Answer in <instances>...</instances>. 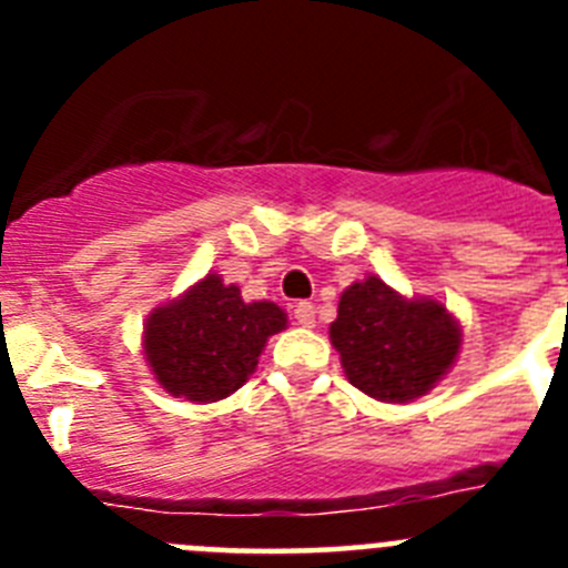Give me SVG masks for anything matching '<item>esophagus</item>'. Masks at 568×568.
<instances>
[{"label": "esophagus", "instance_id": "34e87169", "mask_svg": "<svg viewBox=\"0 0 568 568\" xmlns=\"http://www.w3.org/2000/svg\"><path fill=\"white\" fill-rule=\"evenodd\" d=\"M295 321H298L301 327H315V307L310 301H298L295 304Z\"/></svg>", "mask_w": 568, "mask_h": 568}]
</instances>
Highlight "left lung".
<instances>
[{
    "instance_id": "obj_1",
    "label": "left lung",
    "mask_w": 568,
    "mask_h": 568,
    "mask_svg": "<svg viewBox=\"0 0 568 568\" xmlns=\"http://www.w3.org/2000/svg\"><path fill=\"white\" fill-rule=\"evenodd\" d=\"M349 384L369 398L406 404L449 373L460 349V324L433 298H404L378 275L355 281L329 324Z\"/></svg>"
}]
</instances>
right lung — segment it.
Wrapping results in <instances>:
<instances>
[{"label": "right lung", "instance_id": "obj_1", "mask_svg": "<svg viewBox=\"0 0 568 568\" xmlns=\"http://www.w3.org/2000/svg\"><path fill=\"white\" fill-rule=\"evenodd\" d=\"M287 327L273 301H244L222 275H204L182 298L155 307L144 324V355L170 395L195 404L235 393L258 366L270 335Z\"/></svg>", "mask_w": 568, "mask_h": 568}]
</instances>
